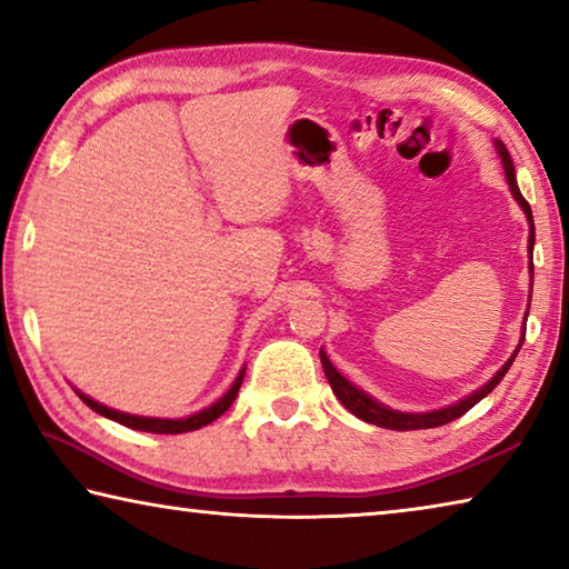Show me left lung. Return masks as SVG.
Masks as SVG:
<instances>
[{"label": "left lung", "instance_id": "8db88e82", "mask_svg": "<svg viewBox=\"0 0 569 569\" xmlns=\"http://www.w3.org/2000/svg\"><path fill=\"white\" fill-rule=\"evenodd\" d=\"M495 148L499 152V158H502V166H505V176H507V182H509V190H512L515 200L519 203V208L525 210V216L529 220V256H532V246H535V220H532V208H529L527 200L522 198V192H519L517 188V178H515V162L512 158H509L507 148L502 146V142H495ZM529 273H532V261H529ZM527 321V319H525ZM525 341V336H522ZM522 341H519L517 351L522 349ZM517 351L509 356L507 363L499 369L492 379H489L485 387L477 389L475 393H469L467 399H461L457 403H451V407H445V409H437V411H423V413H407V411H393L389 407H383V403H379L377 399H371L369 393L356 389L353 383L349 379H343L339 371L333 369V363L329 361V356H326L321 351V363H323V373L326 379H329L331 389L336 393V399H339L346 409H349L353 417H359L361 421H369V423H377V427H383V429H397V431H409V429H435V427H441V423H449L459 419L461 413H467L475 403H479L481 399L487 397L489 391H492L499 381L505 379V373L509 371V366H512Z\"/></svg>", "mask_w": 569, "mask_h": 569}]
</instances>
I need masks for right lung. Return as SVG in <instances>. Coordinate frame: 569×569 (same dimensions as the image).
Wrapping results in <instances>:
<instances>
[{"mask_svg": "<svg viewBox=\"0 0 569 569\" xmlns=\"http://www.w3.org/2000/svg\"><path fill=\"white\" fill-rule=\"evenodd\" d=\"M243 377H246V366L240 369V373L233 381V387H230L223 397H220L216 403H210L208 409L198 411V413H190V417L186 419H152V417H134V413H124V411H114L110 407H104V403L94 401L90 397H84L82 391H77V397H80L84 403L92 411H98L100 417H108L112 421L122 423V427H130V429H138V431H150V435H182V431H196L200 427H206V423L216 421L220 413H226L230 409V403L236 401L238 397V389L240 383H243Z\"/></svg>", "mask_w": 569, "mask_h": 569, "instance_id": "obj_1", "label": "right lung"}]
</instances>
